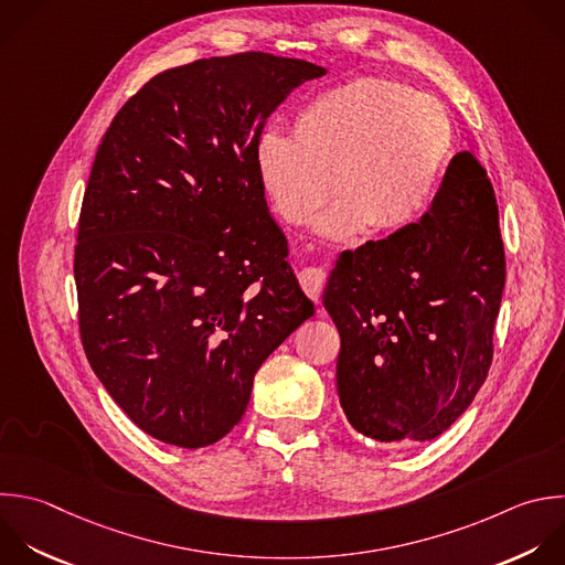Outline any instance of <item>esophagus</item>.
<instances>
[{"instance_id":"obj_1","label":"esophagus","mask_w":565,"mask_h":565,"mask_svg":"<svg viewBox=\"0 0 565 565\" xmlns=\"http://www.w3.org/2000/svg\"><path fill=\"white\" fill-rule=\"evenodd\" d=\"M300 285L316 302H320V291H322V285H324V271L320 267H305L300 271Z\"/></svg>"}]
</instances>
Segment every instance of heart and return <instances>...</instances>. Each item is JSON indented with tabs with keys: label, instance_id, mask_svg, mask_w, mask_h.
<instances>
[{
	"label": "heart",
	"instance_id": "heart-1",
	"mask_svg": "<svg viewBox=\"0 0 565 565\" xmlns=\"http://www.w3.org/2000/svg\"><path fill=\"white\" fill-rule=\"evenodd\" d=\"M452 148V124L437 99L364 77L307 102L291 137L260 135L256 172L276 214L294 225L342 192L316 230L351 241L373 225L397 234L419 223L441 190Z\"/></svg>",
	"mask_w": 565,
	"mask_h": 565
}]
</instances>
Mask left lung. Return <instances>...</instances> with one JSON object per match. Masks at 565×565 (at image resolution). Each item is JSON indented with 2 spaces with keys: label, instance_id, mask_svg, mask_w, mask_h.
I'll list each match as a JSON object with an SVG mask.
<instances>
[{
  "label": "left lung",
  "instance_id": "1",
  "mask_svg": "<svg viewBox=\"0 0 565 565\" xmlns=\"http://www.w3.org/2000/svg\"><path fill=\"white\" fill-rule=\"evenodd\" d=\"M503 282L494 190L459 152L419 223L340 254L329 276L349 424L384 444L441 435L488 375Z\"/></svg>",
  "mask_w": 565,
  "mask_h": 565
}]
</instances>
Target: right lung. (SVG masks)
<instances>
[{
	"label": "right lung",
	"instance_id": "right-lung-1",
	"mask_svg": "<svg viewBox=\"0 0 565 565\" xmlns=\"http://www.w3.org/2000/svg\"><path fill=\"white\" fill-rule=\"evenodd\" d=\"M324 73L269 53L166 71L97 150L75 249L82 342L110 397L159 441L225 437L260 364L316 311L285 260L256 141Z\"/></svg>",
	"mask_w": 565,
	"mask_h": 565
}]
</instances>
